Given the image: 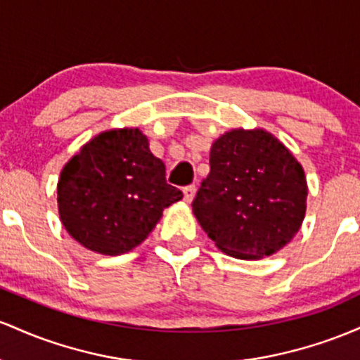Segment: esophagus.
Listing matches in <instances>:
<instances>
[{
    "label": "esophagus",
    "mask_w": 360,
    "mask_h": 360,
    "mask_svg": "<svg viewBox=\"0 0 360 360\" xmlns=\"http://www.w3.org/2000/svg\"><path fill=\"white\" fill-rule=\"evenodd\" d=\"M195 192H197L195 185H187V187H184V200L187 202V204H191L193 197H195Z\"/></svg>",
    "instance_id": "1"
}]
</instances>
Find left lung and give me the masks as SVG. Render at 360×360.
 <instances>
[{
  "mask_svg": "<svg viewBox=\"0 0 360 360\" xmlns=\"http://www.w3.org/2000/svg\"><path fill=\"white\" fill-rule=\"evenodd\" d=\"M209 163L192 209L217 248L240 260L284 248L300 231L308 197L292 153L264 129H231L212 143Z\"/></svg>",
  "mask_w": 360,
  "mask_h": 360,
  "instance_id": "8db88e82",
  "label": "left lung"
}]
</instances>
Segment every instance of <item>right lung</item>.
Returning a JSON list of instances; mask_svg holds the SVG:
<instances>
[{
	"instance_id": "add662e5",
	"label": "right lung",
	"mask_w": 360,
	"mask_h": 360,
	"mask_svg": "<svg viewBox=\"0 0 360 360\" xmlns=\"http://www.w3.org/2000/svg\"><path fill=\"white\" fill-rule=\"evenodd\" d=\"M184 193L167 184L165 163L139 129H112L88 141L64 165L58 181L59 217L91 252L122 255L143 243L163 209Z\"/></svg>"
}]
</instances>
